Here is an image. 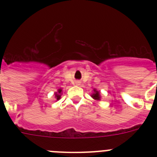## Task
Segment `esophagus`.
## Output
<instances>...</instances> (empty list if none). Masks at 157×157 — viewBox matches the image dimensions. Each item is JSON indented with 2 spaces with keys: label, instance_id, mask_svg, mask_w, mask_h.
Wrapping results in <instances>:
<instances>
[{
  "label": "esophagus",
  "instance_id": "esophagus-1",
  "mask_svg": "<svg viewBox=\"0 0 157 157\" xmlns=\"http://www.w3.org/2000/svg\"><path fill=\"white\" fill-rule=\"evenodd\" d=\"M75 85H77V86L80 85V82L79 81H75Z\"/></svg>",
  "mask_w": 157,
  "mask_h": 157
}]
</instances>
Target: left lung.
Instances as JSON below:
<instances>
[{
	"label": "left lung",
	"mask_w": 157,
	"mask_h": 157,
	"mask_svg": "<svg viewBox=\"0 0 157 157\" xmlns=\"http://www.w3.org/2000/svg\"><path fill=\"white\" fill-rule=\"evenodd\" d=\"M91 97L96 101H101V94H100L99 91L97 90L96 89H94V94H91Z\"/></svg>",
	"instance_id": "left-lung-1"
}]
</instances>
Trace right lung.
I'll return each mask as SVG.
<instances>
[{"label": "right lung", "mask_w": 157, "mask_h": 157, "mask_svg": "<svg viewBox=\"0 0 157 157\" xmlns=\"http://www.w3.org/2000/svg\"><path fill=\"white\" fill-rule=\"evenodd\" d=\"M61 94H62V89L61 88L58 89L57 92H56L55 94H54V95H55V98L56 99V101L60 99V98H61Z\"/></svg>", "instance_id": "obj_1"}]
</instances>
